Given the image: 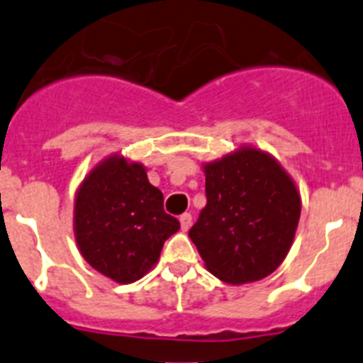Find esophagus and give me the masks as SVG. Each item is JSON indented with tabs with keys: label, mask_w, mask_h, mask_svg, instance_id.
I'll list each match as a JSON object with an SVG mask.
<instances>
[{
	"label": "esophagus",
	"mask_w": 363,
	"mask_h": 363,
	"mask_svg": "<svg viewBox=\"0 0 363 363\" xmlns=\"http://www.w3.org/2000/svg\"><path fill=\"white\" fill-rule=\"evenodd\" d=\"M179 225H182V230H189L191 229V225H192V216L189 213H185V214H182V216H179Z\"/></svg>",
	"instance_id": "1"
}]
</instances>
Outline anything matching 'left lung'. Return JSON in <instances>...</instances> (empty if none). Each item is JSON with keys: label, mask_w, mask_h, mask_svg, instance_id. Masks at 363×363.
<instances>
[{"label": "left lung", "mask_w": 363, "mask_h": 363, "mask_svg": "<svg viewBox=\"0 0 363 363\" xmlns=\"http://www.w3.org/2000/svg\"><path fill=\"white\" fill-rule=\"evenodd\" d=\"M207 205L189 230L205 267L227 284L269 277L284 262L300 220L293 179L252 147L205 165Z\"/></svg>", "instance_id": "left-lung-1"}]
</instances>
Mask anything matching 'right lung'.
Here are the masks:
<instances>
[{"instance_id": "right-lung-1", "label": "right lung", "mask_w": 363, "mask_h": 363, "mask_svg": "<svg viewBox=\"0 0 363 363\" xmlns=\"http://www.w3.org/2000/svg\"><path fill=\"white\" fill-rule=\"evenodd\" d=\"M179 221L163 211V194L142 163L112 156L83 179L74 233L83 258L118 284L136 281L160 258Z\"/></svg>"}]
</instances>
